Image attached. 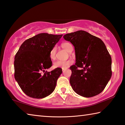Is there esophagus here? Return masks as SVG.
<instances>
[{
  "label": "esophagus",
  "instance_id": "34e87169",
  "mask_svg": "<svg viewBox=\"0 0 125 125\" xmlns=\"http://www.w3.org/2000/svg\"><path fill=\"white\" fill-rule=\"evenodd\" d=\"M67 68H62V71L64 72L65 70H66Z\"/></svg>",
  "mask_w": 125,
  "mask_h": 125
}]
</instances>
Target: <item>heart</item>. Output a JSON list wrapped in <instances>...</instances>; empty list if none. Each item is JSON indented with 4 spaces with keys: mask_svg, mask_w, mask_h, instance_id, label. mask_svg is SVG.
Segmentation results:
<instances>
[{
    "mask_svg": "<svg viewBox=\"0 0 125 125\" xmlns=\"http://www.w3.org/2000/svg\"><path fill=\"white\" fill-rule=\"evenodd\" d=\"M61 46L67 51L71 52L73 51V46L69 42H63L61 44ZM56 47H53L50 51L49 57L50 58L51 60H54L56 58ZM72 61L71 60L65 61H57L55 62L53 64L54 68H66L69 65L72 64Z\"/></svg>",
    "mask_w": 125,
    "mask_h": 125,
    "instance_id": "obj_1",
    "label": "heart"
}]
</instances>
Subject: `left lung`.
Wrapping results in <instances>:
<instances>
[{
    "mask_svg": "<svg viewBox=\"0 0 125 125\" xmlns=\"http://www.w3.org/2000/svg\"><path fill=\"white\" fill-rule=\"evenodd\" d=\"M74 47L76 62L70 69V83L74 92L85 98L104 89L112 75L111 57L103 41L85 31L64 35Z\"/></svg>",
    "mask_w": 125,
    "mask_h": 125,
    "instance_id": "1",
    "label": "left lung"
}]
</instances>
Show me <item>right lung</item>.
Here are the masks:
<instances>
[{
    "label": "right lung",
    "mask_w": 125,
    "mask_h": 125,
    "mask_svg": "<svg viewBox=\"0 0 125 125\" xmlns=\"http://www.w3.org/2000/svg\"><path fill=\"white\" fill-rule=\"evenodd\" d=\"M63 35L39 33L23 42L14 61V77L25 94L42 99L53 92L62 73L58 68L45 72L52 65L49 53ZM43 72L44 73H42Z\"/></svg>",
    "instance_id": "right-lung-1"
}]
</instances>
